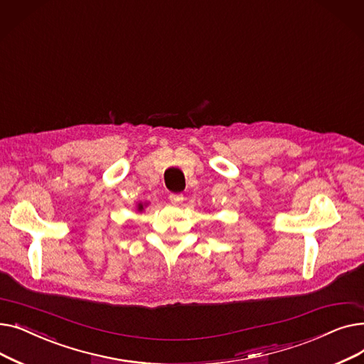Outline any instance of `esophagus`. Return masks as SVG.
<instances>
[{
	"label": "esophagus",
	"mask_w": 364,
	"mask_h": 364,
	"mask_svg": "<svg viewBox=\"0 0 364 364\" xmlns=\"http://www.w3.org/2000/svg\"><path fill=\"white\" fill-rule=\"evenodd\" d=\"M183 195H178V193H172V195H169V200H171V203L172 205H180L181 202H183Z\"/></svg>",
	"instance_id": "esophagus-1"
}]
</instances>
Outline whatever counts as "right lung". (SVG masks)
<instances>
[{
    "label": "right lung",
    "mask_w": 364,
    "mask_h": 364,
    "mask_svg": "<svg viewBox=\"0 0 364 364\" xmlns=\"http://www.w3.org/2000/svg\"><path fill=\"white\" fill-rule=\"evenodd\" d=\"M143 209H144V205H143V203H139V206H137V211H140V213H141Z\"/></svg>",
    "instance_id": "add662e5"
}]
</instances>
